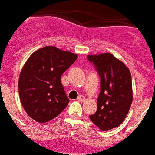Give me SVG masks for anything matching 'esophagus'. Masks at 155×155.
Masks as SVG:
<instances>
[{"label": "esophagus", "mask_w": 155, "mask_h": 155, "mask_svg": "<svg viewBox=\"0 0 155 155\" xmlns=\"http://www.w3.org/2000/svg\"><path fill=\"white\" fill-rule=\"evenodd\" d=\"M78 100L79 101L82 102V101H84L85 100V97H84L83 95H80V96H78Z\"/></svg>", "instance_id": "obj_1"}]
</instances>
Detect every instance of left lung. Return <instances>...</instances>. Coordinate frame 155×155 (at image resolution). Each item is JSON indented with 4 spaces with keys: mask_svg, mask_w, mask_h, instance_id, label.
<instances>
[{
    "mask_svg": "<svg viewBox=\"0 0 155 155\" xmlns=\"http://www.w3.org/2000/svg\"><path fill=\"white\" fill-rule=\"evenodd\" d=\"M101 78L97 111L89 117L101 130L118 127L124 121L133 100L129 68L110 53L87 55Z\"/></svg>",
    "mask_w": 155,
    "mask_h": 155,
    "instance_id": "1",
    "label": "left lung"
}]
</instances>
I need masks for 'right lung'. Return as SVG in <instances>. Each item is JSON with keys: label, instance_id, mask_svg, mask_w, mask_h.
Here are the masks:
<instances>
[{"label": "right lung", "instance_id": "obj_1", "mask_svg": "<svg viewBox=\"0 0 155 155\" xmlns=\"http://www.w3.org/2000/svg\"><path fill=\"white\" fill-rule=\"evenodd\" d=\"M77 58L76 54L46 46L34 52L25 62L18 91L23 107L33 120L48 122L67 107L69 99L61 77Z\"/></svg>", "mask_w": 155, "mask_h": 155}]
</instances>
